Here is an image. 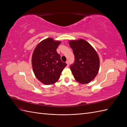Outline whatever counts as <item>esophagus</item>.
Segmentation results:
<instances>
[{"mask_svg": "<svg viewBox=\"0 0 127 127\" xmlns=\"http://www.w3.org/2000/svg\"><path fill=\"white\" fill-rule=\"evenodd\" d=\"M66 64H67V67H68L69 66V62L67 61V62H66Z\"/></svg>", "mask_w": 127, "mask_h": 127, "instance_id": "obj_1", "label": "esophagus"}]
</instances>
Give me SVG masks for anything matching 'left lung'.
Wrapping results in <instances>:
<instances>
[{"label": "left lung", "instance_id": "obj_1", "mask_svg": "<svg viewBox=\"0 0 127 127\" xmlns=\"http://www.w3.org/2000/svg\"><path fill=\"white\" fill-rule=\"evenodd\" d=\"M69 44L75 56L74 63L70 65L75 79L82 84L90 82L95 77L99 69L98 54L94 48L83 39L71 40Z\"/></svg>", "mask_w": 127, "mask_h": 127}]
</instances>
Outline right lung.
Masks as SVG:
<instances>
[{
	"label": "right lung",
	"instance_id": "1",
	"mask_svg": "<svg viewBox=\"0 0 127 127\" xmlns=\"http://www.w3.org/2000/svg\"><path fill=\"white\" fill-rule=\"evenodd\" d=\"M61 41L52 38L46 39L36 46L32 55V64L34 73L40 82L45 85H52L60 77L66 66L62 62L57 48Z\"/></svg>",
	"mask_w": 127,
	"mask_h": 127
}]
</instances>
